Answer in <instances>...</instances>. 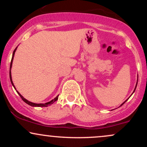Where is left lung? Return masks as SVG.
<instances>
[{
	"label": "left lung",
	"instance_id": "obj_1",
	"mask_svg": "<svg viewBox=\"0 0 147 147\" xmlns=\"http://www.w3.org/2000/svg\"><path fill=\"white\" fill-rule=\"evenodd\" d=\"M137 84H138V82H137V84H136V88H135V89H134V90H133V92H135V90H136V87H137ZM133 93H132V94H133ZM128 99H129V98H128V99H126V101H125V102H123V103H122V104H121V105H120V106H122V105H123V104H124V103H125V102H126V101H127V100H128Z\"/></svg>",
	"mask_w": 147,
	"mask_h": 147
}]
</instances>
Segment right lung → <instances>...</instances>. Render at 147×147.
<instances>
[{
  "label": "right lung",
  "instance_id": "obj_1",
  "mask_svg": "<svg viewBox=\"0 0 147 147\" xmlns=\"http://www.w3.org/2000/svg\"><path fill=\"white\" fill-rule=\"evenodd\" d=\"M17 48H18V47H16V48H15V50H14V52H13L12 58H11V63H10V68H9V78H10V81H11V84H12L13 86H14V88H15V90H16V88H15L14 85V83H13V82H12V79H11V66H12V62H13V59H14V57L15 52H16V49H17ZM16 92H17V93L18 94V95H19L20 97H21V99H23V102H25V103H26V104H28V105H30V106H34V107H46V106H48L51 105V104H53V103L55 102H56L57 99H58V96H59V95H57V97H55V99H52V100L50 101V102H47V103H45V104H35V103L31 102H30V101L27 100L26 99H25L24 97H23V96H22V95H21V94L19 93V92H18V91L16 90Z\"/></svg>",
  "mask_w": 147,
  "mask_h": 147
}]
</instances>
